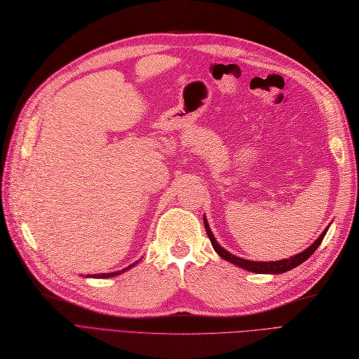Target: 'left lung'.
<instances>
[{
	"label": "left lung",
	"mask_w": 359,
	"mask_h": 359,
	"mask_svg": "<svg viewBox=\"0 0 359 359\" xmlns=\"http://www.w3.org/2000/svg\"><path fill=\"white\" fill-rule=\"evenodd\" d=\"M204 226H205V231H207V236H209V240L212 243L213 249L216 250V253L219 257H221L222 259L231 262L237 265V267L243 269V270H248V271H252V273H259V274H280V273H285V271H289L292 270L295 267H298L299 264H303L306 259H309L311 255H313L315 250L319 248V245L322 243L323 237H325L327 231L330 226H327L325 229H323V233L311 243V246H309L306 250L297 253V255L291 257V258H286V259H280V261H249V259H243L240 257H236L233 255V253H229L226 249H224L219 243L216 241L212 229L209 226V222H207V217L204 216Z\"/></svg>",
	"instance_id": "1"
}]
</instances>
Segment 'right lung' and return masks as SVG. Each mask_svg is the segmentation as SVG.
Returning <instances> with one entry per match:
<instances>
[{
  "mask_svg": "<svg viewBox=\"0 0 359 359\" xmlns=\"http://www.w3.org/2000/svg\"><path fill=\"white\" fill-rule=\"evenodd\" d=\"M135 264H138V261H137V262H134V264H131V265H128V267H126V269H123V270H119V271H113V273H102V274H90V276L88 274L86 277H95V279H106V277H107V279H109V277H113V276H119V274L125 273L126 270H130V269H133Z\"/></svg>",
  "mask_w": 359,
  "mask_h": 359,
  "instance_id": "obj_1",
  "label": "right lung"
}]
</instances>
